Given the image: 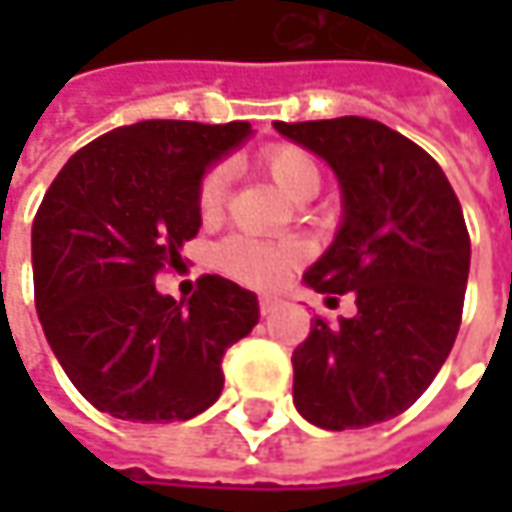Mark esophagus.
Instances as JSON below:
<instances>
[{
    "mask_svg": "<svg viewBox=\"0 0 512 512\" xmlns=\"http://www.w3.org/2000/svg\"><path fill=\"white\" fill-rule=\"evenodd\" d=\"M276 307H279V299H273V296H262V299H259V313H262V316H270Z\"/></svg>",
    "mask_w": 512,
    "mask_h": 512,
    "instance_id": "obj_1",
    "label": "esophagus"
}]
</instances>
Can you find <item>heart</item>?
Segmentation results:
<instances>
[{"instance_id": "b5f03b06", "label": "heart", "mask_w": 512, "mask_h": 512, "mask_svg": "<svg viewBox=\"0 0 512 512\" xmlns=\"http://www.w3.org/2000/svg\"><path fill=\"white\" fill-rule=\"evenodd\" d=\"M259 168L282 187L285 196L296 199V202L313 199L322 187L319 159L310 150L290 145V142H279V145H270V148L262 150ZM227 185H230V176L222 165L207 168L205 176L199 179L196 205H199L202 222H207V225L225 213ZM302 256H305V250L296 242L267 245V242H256V239H245V236L227 239L225 245L216 250V262L227 276L253 287L279 285L287 276V270H293L302 262Z\"/></svg>"}]
</instances>
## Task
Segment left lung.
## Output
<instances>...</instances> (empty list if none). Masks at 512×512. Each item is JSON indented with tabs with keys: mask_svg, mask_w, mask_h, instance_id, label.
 <instances>
[{
	"mask_svg": "<svg viewBox=\"0 0 512 512\" xmlns=\"http://www.w3.org/2000/svg\"><path fill=\"white\" fill-rule=\"evenodd\" d=\"M336 170L344 222L305 273L353 319H313L293 350V402L307 422L350 430L387 422L422 396L462 325L470 273L464 213L439 162L376 119L276 122Z\"/></svg>",
	"mask_w": 512,
	"mask_h": 512,
	"instance_id": "8db88e82",
	"label": "left lung"
}]
</instances>
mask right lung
<instances>
[{
  "mask_svg": "<svg viewBox=\"0 0 512 512\" xmlns=\"http://www.w3.org/2000/svg\"><path fill=\"white\" fill-rule=\"evenodd\" d=\"M247 133V122H136L76 150L48 187L30 233L36 313L96 410L187 422L219 399L225 350L259 322L256 293L202 276L176 302L156 276L199 233L205 168Z\"/></svg>",
  "mask_w": 512,
  "mask_h": 512,
  "instance_id": "add662e5",
  "label": "right lung"
}]
</instances>
